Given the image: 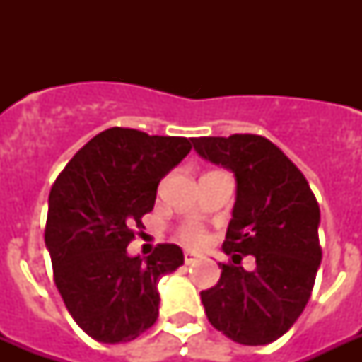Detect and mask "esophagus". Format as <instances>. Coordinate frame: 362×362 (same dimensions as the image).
Listing matches in <instances>:
<instances>
[{"label":"esophagus","mask_w":362,"mask_h":362,"mask_svg":"<svg viewBox=\"0 0 362 362\" xmlns=\"http://www.w3.org/2000/svg\"><path fill=\"white\" fill-rule=\"evenodd\" d=\"M184 259H186V264H195L199 263V261H203V253H197V252H189L187 250L186 253H184Z\"/></svg>","instance_id":"obj_1"}]
</instances>
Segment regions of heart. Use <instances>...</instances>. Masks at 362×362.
Here are the masks:
<instances>
[{
    "instance_id": "1",
    "label": "heart",
    "mask_w": 362,
    "mask_h": 362,
    "mask_svg": "<svg viewBox=\"0 0 362 362\" xmlns=\"http://www.w3.org/2000/svg\"><path fill=\"white\" fill-rule=\"evenodd\" d=\"M180 238L186 244H201L204 240V233L201 231V227L193 226V223H187L180 229Z\"/></svg>"
}]
</instances>
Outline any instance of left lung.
Wrapping results in <instances>:
<instances>
[{
    "instance_id": "8db88e82",
    "label": "left lung",
    "mask_w": 362,
    "mask_h": 362,
    "mask_svg": "<svg viewBox=\"0 0 362 362\" xmlns=\"http://www.w3.org/2000/svg\"><path fill=\"white\" fill-rule=\"evenodd\" d=\"M203 159L231 170L237 182L231 221L221 250L220 281L201 291L214 329L244 346H264L286 334L303 314L321 263L320 204L293 161L259 135L192 139ZM252 255L253 271L240 259Z\"/></svg>"
}]
</instances>
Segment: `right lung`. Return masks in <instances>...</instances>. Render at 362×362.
<instances>
[{"label": "right lung", "instance_id": "right-lung-1", "mask_svg": "<svg viewBox=\"0 0 362 362\" xmlns=\"http://www.w3.org/2000/svg\"><path fill=\"white\" fill-rule=\"evenodd\" d=\"M189 150L186 136L110 127L54 182L45 229L54 281L76 325L98 342L135 340L158 320V281L184 264V252L159 244L141 257L127 244L153 209L159 180Z\"/></svg>", "mask_w": 362, "mask_h": 362}]
</instances>
